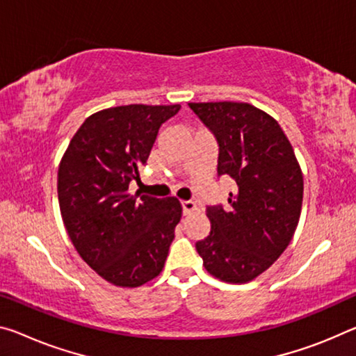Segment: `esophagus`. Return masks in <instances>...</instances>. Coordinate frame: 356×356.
I'll return each mask as SVG.
<instances>
[{"label":"esophagus","mask_w":356,"mask_h":356,"mask_svg":"<svg viewBox=\"0 0 356 356\" xmlns=\"http://www.w3.org/2000/svg\"><path fill=\"white\" fill-rule=\"evenodd\" d=\"M180 204H182L184 216H188V213L196 211V204H195L193 201H182V202H180Z\"/></svg>","instance_id":"esophagus-1"}]
</instances>
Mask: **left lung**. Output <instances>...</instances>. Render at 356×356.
Masks as SVG:
<instances>
[{"instance_id":"obj_1","label":"left lung","mask_w":356,"mask_h":356,"mask_svg":"<svg viewBox=\"0 0 356 356\" xmlns=\"http://www.w3.org/2000/svg\"><path fill=\"white\" fill-rule=\"evenodd\" d=\"M218 145L217 176L236 191L228 206H207L211 233L196 242L207 273L244 284L264 273L295 234L302 206V174L273 117L247 103H188Z\"/></svg>"}]
</instances>
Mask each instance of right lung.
<instances>
[{
    "mask_svg": "<svg viewBox=\"0 0 356 356\" xmlns=\"http://www.w3.org/2000/svg\"><path fill=\"white\" fill-rule=\"evenodd\" d=\"M180 104H129L90 115L58 168V202L79 255L111 284L139 286L161 273L182 217L176 198L129 195L158 129Z\"/></svg>",
    "mask_w": 356,
    "mask_h": 356,
    "instance_id": "right-lung-1",
    "label": "right lung"
}]
</instances>
